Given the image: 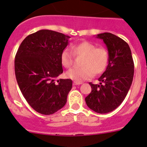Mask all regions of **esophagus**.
<instances>
[{
  "mask_svg": "<svg viewBox=\"0 0 147 147\" xmlns=\"http://www.w3.org/2000/svg\"><path fill=\"white\" fill-rule=\"evenodd\" d=\"M82 84V82H73V84L74 85H80V84Z\"/></svg>",
  "mask_w": 147,
  "mask_h": 147,
  "instance_id": "1",
  "label": "esophagus"
}]
</instances>
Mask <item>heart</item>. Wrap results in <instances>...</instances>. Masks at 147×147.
Returning a JSON list of instances; mask_svg holds the SVG:
<instances>
[{"label":"heart","mask_w":147,"mask_h":147,"mask_svg":"<svg viewBox=\"0 0 147 147\" xmlns=\"http://www.w3.org/2000/svg\"><path fill=\"white\" fill-rule=\"evenodd\" d=\"M72 53L69 49L62 51L60 61L65 68H70L74 63V55L82 56L80 68H73L66 72V77L75 82H81L94 75L102 74L107 69L109 63V53L104 47H97L94 44L83 41L72 45Z\"/></svg>","instance_id":"heart-1"}]
</instances>
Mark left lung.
Returning <instances> with one entry per match:
<instances>
[{
  "label": "left lung",
  "mask_w": 147,
  "mask_h": 147,
  "mask_svg": "<svg viewBox=\"0 0 147 147\" xmlns=\"http://www.w3.org/2000/svg\"><path fill=\"white\" fill-rule=\"evenodd\" d=\"M109 53L107 69L99 78L100 84L90 82L92 92L85 97L90 109L100 114L115 110L124 101L131 85L134 65L128 44L110 32L98 34Z\"/></svg>",
  "instance_id": "left-lung-1"
}]
</instances>
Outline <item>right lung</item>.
Returning a JSON list of instances; mask_svg holds the SVG:
<instances>
[{"label":"right lung","mask_w":147,"mask_h":147,"mask_svg":"<svg viewBox=\"0 0 147 147\" xmlns=\"http://www.w3.org/2000/svg\"><path fill=\"white\" fill-rule=\"evenodd\" d=\"M70 37L40 30L26 37L15 59V73L22 94L30 106L42 115L54 114L67 102L72 89L69 79L55 80L63 72L60 55Z\"/></svg>","instance_id":"right-lung-1"}]
</instances>
